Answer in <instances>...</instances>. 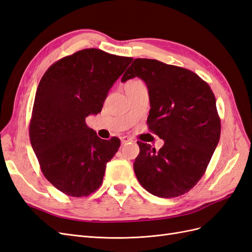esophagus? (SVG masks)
<instances>
[{
	"instance_id": "34e87169",
	"label": "esophagus",
	"mask_w": 252,
	"mask_h": 252,
	"mask_svg": "<svg viewBox=\"0 0 252 252\" xmlns=\"http://www.w3.org/2000/svg\"><path fill=\"white\" fill-rule=\"evenodd\" d=\"M121 142H122V144H126V143H128V142H131V139L130 138H128V136H122L121 138Z\"/></svg>"
}]
</instances>
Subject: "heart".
I'll return each mask as SVG.
<instances>
[{
    "mask_svg": "<svg viewBox=\"0 0 252 252\" xmlns=\"http://www.w3.org/2000/svg\"><path fill=\"white\" fill-rule=\"evenodd\" d=\"M135 81H138V80H135ZM131 82H132V81H131Z\"/></svg>",
    "mask_w": 252,
    "mask_h": 252,
    "instance_id": "obj_1",
    "label": "heart"
}]
</instances>
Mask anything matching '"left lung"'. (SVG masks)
Returning <instances> with one entry per match:
<instances>
[{
  "mask_svg": "<svg viewBox=\"0 0 252 252\" xmlns=\"http://www.w3.org/2000/svg\"><path fill=\"white\" fill-rule=\"evenodd\" d=\"M134 77L149 90L148 129L165 141L158 151L138 141L136 179L158 197L184 194L203 177L220 140L215 94L193 71L158 60L135 59L121 81Z\"/></svg>",
  "mask_w": 252,
  "mask_h": 252,
  "instance_id": "obj_1",
  "label": "left lung"
}]
</instances>
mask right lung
I'll list each match as a JSON object with an SVG mask.
<instances>
[{"instance_id":"add662e5","label":"right lung","mask_w":252,"mask_h":252,"mask_svg":"<svg viewBox=\"0 0 252 252\" xmlns=\"http://www.w3.org/2000/svg\"><path fill=\"white\" fill-rule=\"evenodd\" d=\"M132 58L86 48L53 63L36 89L29 139L41 171L61 192L87 196L100 188L117 136L102 140L87 126Z\"/></svg>"}]
</instances>
